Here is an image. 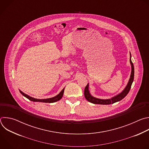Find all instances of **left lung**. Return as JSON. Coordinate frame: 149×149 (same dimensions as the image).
I'll use <instances>...</instances> for the list:
<instances>
[{"instance_id":"8db88e82","label":"left lung","mask_w":149,"mask_h":149,"mask_svg":"<svg viewBox=\"0 0 149 149\" xmlns=\"http://www.w3.org/2000/svg\"><path fill=\"white\" fill-rule=\"evenodd\" d=\"M130 63L132 65V73H131V75H130V78L129 79L128 84H127V86H126V87L125 88V89L123 90V91L122 93H121L120 94L117 95V96H116L111 99L101 100V99L96 98L92 97L90 95L89 90H88V84L84 89V96H85V98H86V100L87 101H88L89 102H92L93 104H113L114 102H116L119 101L121 100L122 99H123L130 91L132 83L134 80V68L133 63L132 62V61L131 60V54H130Z\"/></svg>"}]
</instances>
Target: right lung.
Masks as SVG:
<instances>
[{
	"label": "right lung",
	"mask_w": 149,
	"mask_h": 149,
	"mask_svg": "<svg viewBox=\"0 0 149 149\" xmlns=\"http://www.w3.org/2000/svg\"><path fill=\"white\" fill-rule=\"evenodd\" d=\"M64 89L65 88H63L59 94H58L56 96L54 97H52V98H47V99H36V98H32L28 95H26V94L24 93L23 92L21 91L20 90H19L20 93L22 94L24 97H26L28 99H29V100L32 101H35V102H49V103H52V102H56V101H59V100L61 99V98L63 96V91H64Z\"/></svg>",
	"instance_id": "1"
}]
</instances>
